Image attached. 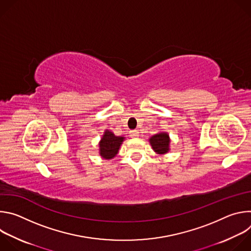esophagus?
<instances>
[{"mask_svg":"<svg viewBox=\"0 0 251 251\" xmlns=\"http://www.w3.org/2000/svg\"><path fill=\"white\" fill-rule=\"evenodd\" d=\"M130 136L133 137V138L139 137V131H138V130H132V131H130Z\"/></svg>","mask_w":251,"mask_h":251,"instance_id":"obj_1","label":"esophagus"}]
</instances>
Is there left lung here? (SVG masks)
<instances>
[{
	"instance_id": "8db88e82",
	"label": "left lung",
	"mask_w": 251,
	"mask_h": 251,
	"mask_svg": "<svg viewBox=\"0 0 251 251\" xmlns=\"http://www.w3.org/2000/svg\"><path fill=\"white\" fill-rule=\"evenodd\" d=\"M150 145L154 152L159 155H165L170 151L171 138L168 132L161 131L149 138Z\"/></svg>"
}]
</instances>
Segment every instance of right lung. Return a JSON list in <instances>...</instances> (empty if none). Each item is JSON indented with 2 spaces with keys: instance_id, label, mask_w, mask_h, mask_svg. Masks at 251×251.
I'll return each mask as SVG.
<instances>
[{
  "instance_id": "right-lung-1",
  "label": "right lung",
  "mask_w": 251,
  "mask_h": 251,
  "mask_svg": "<svg viewBox=\"0 0 251 251\" xmlns=\"http://www.w3.org/2000/svg\"><path fill=\"white\" fill-rule=\"evenodd\" d=\"M124 140L125 137L116 136L112 131L106 129L98 143L100 157L104 160L115 158Z\"/></svg>"
}]
</instances>
